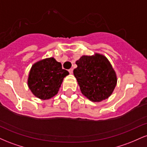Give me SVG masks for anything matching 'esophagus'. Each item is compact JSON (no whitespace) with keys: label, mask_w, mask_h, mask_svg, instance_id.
Instances as JSON below:
<instances>
[{"label":"esophagus","mask_w":147,"mask_h":147,"mask_svg":"<svg viewBox=\"0 0 147 147\" xmlns=\"http://www.w3.org/2000/svg\"><path fill=\"white\" fill-rule=\"evenodd\" d=\"M68 72H69V73H70V74H72V72H73V69H72V68L69 69V70H68Z\"/></svg>","instance_id":"34e87169"}]
</instances>
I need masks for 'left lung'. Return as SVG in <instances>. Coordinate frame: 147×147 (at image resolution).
Returning <instances> with one entry per match:
<instances>
[{
  "instance_id": "obj_1",
  "label": "left lung",
  "mask_w": 147,
  "mask_h": 147,
  "mask_svg": "<svg viewBox=\"0 0 147 147\" xmlns=\"http://www.w3.org/2000/svg\"><path fill=\"white\" fill-rule=\"evenodd\" d=\"M76 64L73 73L82 94L95 102L109 98L116 86L117 77L107 59L99 54L82 56Z\"/></svg>"
}]
</instances>
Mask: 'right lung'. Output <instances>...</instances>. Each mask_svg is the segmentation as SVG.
<instances>
[{"mask_svg":"<svg viewBox=\"0 0 147 147\" xmlns=\"http://www.w3.org/2000/svg\"><path fill=\"white\" fill-rule=\"evenodd\" d=\"M69 75L62 69L61 63L53 57L36 62L32 67L28 77V86L34 95L48 99L57 95L63 78Z\"/></svg>","mask_w":147,"mask_h":147,"instance_id":"right-lung-1","label":"right lung"}]
</instances>
